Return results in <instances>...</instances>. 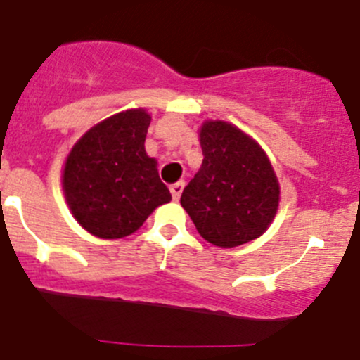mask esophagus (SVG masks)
I'll list each match as a JSON object with an SVG mask.
<instances>
[{
	"label": "esophagus",
	"instance_id": "1",
	"mask_svg": "<svg viewBox=\"0 0 360 360\" xmlns=\"http://www.w3.org/2000/svg\"><path fill=\"white\" fill-rule=\"evenodd\" d=\"M184 191V182H176L171 186V196H173V200H178L180 198V195H182Z\"/></svg>",
	"mask_w": 360,
	"mask_h": 360
}]
</instances>
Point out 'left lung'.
<instances>
[{
  "label": "left lung",
  "instance_id": "1",
  "mask_svg": "<svg viewBox=\"0 0 360 360\" xmlns=\"http://www.w3.org/2000/svg\"><path fill=\"white\" fill-rule=\"evenodd\" d=\"M203 162L180 203L203 240L238 247L259 238L279 205V182L259 144L232 124L207 120L200 129Z\"/></svg>",
  "mask_w": 360,
  "mask_h": 360
}]
</instances>
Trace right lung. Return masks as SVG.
I'll return each instance as SVG.
<instances>
[{
    "mask_svg": "<svg viewBox=\"0 0 360 360\" xmlns=\"http://www.w3.org/2000/svg\"><path fill=\"white\" fill-rule=\"evenodd\" d=\"M151 117L128 110L98 122L66 158L63 189L73 218L103 240L129 236L171 200L144 142Z\"/></svg>",
    "mask_w": 360,
    "mask_h": 360,
    "instance_id": "obj_1",
    "label": "right lung"
}]
</instances>
